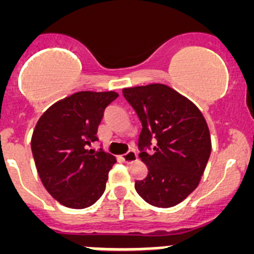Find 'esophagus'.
Here are the masks:
<instances>
[{"mask_svg":"<svg viewBox=\"0 0 254 254\" xmlns=\"http://www.w3.org/2000/svg\"><path fill=\"white\" fill-rule=\"evenodd\" d=\"M122 159L123 161L127 164L134 163V161L137 160V154H136V151H133V150H129V151H127L125 155H123Z\"/></svg>","mask_w":254,"mask_h":254,"instance_id":"obj_1","label":"esophagus"}]
</instances>
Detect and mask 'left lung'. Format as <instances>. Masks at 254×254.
I'll return each instance as SVG.
<instances>
[{
	"mask_svg": "<svg viewBox=\"0 0 254 254\" xmlns=\"http://www.w3.org/2000/svg\"><path fill=\"white\" fill-rule=\"evenodd\" d=\"M142 125L138 150L147 177L134 188L147 203L172 207L198 186L211 154L202 113L192 102L163 84L123 89Z\"/></svg>",
	"mask_w": 254,
	"mask_h": 254,
	"instance_id": "1",
	"label": "left lung"
}]
</instances>
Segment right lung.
<instances>
[{
  "mask_svg": "<svg viewBox=\"0 0 254 254\" xmlns=\"http://www.w3.org/2000/svg\"><path fill=\"white\" fill-rule=\"evenodd\" d=\"M117 98L114 91L72 94L48 108L35 126L31 152L38 174L49 194L66 207H89L104 193L117 160L89 146L99 140L98 126Z\"/></svg>",
  "mask_w": 254,
  "mask_h": 254,
  "instance_id": "obj_1",
  "label": "right lung"
}]
</instances>
